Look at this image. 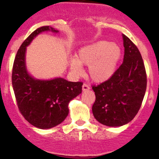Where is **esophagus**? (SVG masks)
Returning <instances> with one entry per match:
<instances>
[{
    "instance_id": "1",
    "label": "esophagus",
    "mask_w": 159,
    "mask_h": 159,
    "mask_svg": "<svg viewBox=\"0 0 159 159\" xmlns=\"http://www.w3.org/2000/svg\"><path fill=\"white\" fill-rule=\"evenodd\" d=\"M90 87H89L87 84H83V86H82V90H83V91L88 90H90Z\"/></svg>"
}]
</instances>
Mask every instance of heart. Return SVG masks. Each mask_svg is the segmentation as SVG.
Segmentation results:
<instances>
[{"mask_svg": "<svg viewBox=\"0 0 159 159\" xmlns=\"http://www.w3.org/2000/svg\"><path fill=\"white\" fill-rule=\"evenodd\" d=\"M122 56L121 48L108 41L96 42L79 49L77 58L70 61L75 74L83 72L82 65L88 66V75L95 82H104L114 75Z\"/></svg>", "mask_w": 159, "mask_h": 159, "instance_id": "heart-1", "label": "heart"}]
</instances>
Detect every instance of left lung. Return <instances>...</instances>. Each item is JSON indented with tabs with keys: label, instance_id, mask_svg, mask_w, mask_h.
I'll use <instances>...</instances> for the list:
<instances>
[{
	"label": "left lung",
	"instance_id": "8db88e82",
	"mask_svg": "<svg viewBox=\"0 0 159 159\" xmlns=\"http://www.w3.org/2000/svg\"><path fill=\"white\" fill-rule=\"evenodd\" d=\"M123 62L111 77L92 86L96 101L94 117L107 126H122L134 119L141 106L147 89V73L140 53L129 38L123 34Z\"/></svg>",
	"mask_w": 159,
	"mask_h": 159
}]
</instances>
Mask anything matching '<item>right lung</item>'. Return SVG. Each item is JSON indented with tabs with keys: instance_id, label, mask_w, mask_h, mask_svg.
Listing matches in <instances>:
<instances>
[{
	"instance_id": "right-lung-1",
	"label": "right lung",
	"mask_w": 159,
	"mask_h": 159,
	"mask_svg": "<svg viewBox=\"0 0 159 159\" xmlns=\"http://www.w3.org/2000/svg\"><path fill=\"white\" fill-rule=\"evenodd\" d=\"M52 30L49 26L36 29L21 44L15 60L12 72V84L18 107L28 123L42 129L59 125L69 114V102L82 91V82H72L64 78L35 79L27 72L25 65L26 47L38 34Z\"/></svg>"
}]
</instances>
